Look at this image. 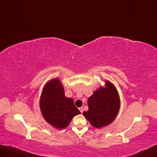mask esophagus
Here are the masks:
<instances>
[{"label": "esophagus", "mask_w": 157, "mask_h": 157, "mask_svg": "<svg viewBox=\"0 0 157 157\" xmlns=\"http://www.w3.org/2000/svg\"><path fill=\"white\" fill-rule=\"evenodd\" d=\"M79 110L80 112H81V113H83V108H82V107H81V108H79Z\"/></svg>", "instance_id": "34e87169"}]
</instances>
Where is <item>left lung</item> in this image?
Wrapping results in <instances>:
<instances>
[{"mask_svg":"<svg viewBox=\"0 0 157 157\" xmlns=\"http://www.w3.org/2000/svg\"><path fill=\"white\" fill-rule=\"evenodd\" d=\"M88 110L83 112L91 124L101 128L112 123L117 116L120 100L116 89L110 82H105V87H100L87 100Z\"/></svg>","mask_w":157,"mask_h":157,"instance_id":"1","label":"left lung"}]
</instances>
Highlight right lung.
<instances>
[{"mask_svg": "<svg viewBox=\"0 0 157 157\" xmlns=\"http://www.w3.org/2000/svg\"><path fill=\"white\" fill-rule=\"evenodd\" d=\"M64 93L60 81L55 78L46 83L40 100L43 117L58 129L65 128L74 116L81 114L75 106L73 99L65 97Z\"/></svg>", "mask_w": 157, "mask_h": 157, "instance_id": "obj_1", "label": "right lung"}]
</instances>
